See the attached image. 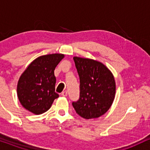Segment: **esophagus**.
Here are the masks:
<instances>
[{"label": "esophagus", "instance_id": "esophagus-1", "mask_svg": "<svg viewBox=\"0 0 150 150\" xmlns=\"http://www.w3.org/2000/svg\"><path fill=\"white\" fill-rule=\"evenodd\" d=\"M67 95H68V93H67V91H63L62 93V96H64V97L67 96Z\"/></svg>", "mask_w": 150, "mask_h": 150}]
</instances>
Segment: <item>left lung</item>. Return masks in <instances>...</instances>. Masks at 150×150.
<instances>
[{"mask_svg":"<svg viewBox=\"0 0 150 150\" xmlns=\"http://www.w3.org/2000/svg\"><path fill=\"white\" fill-rule=\"evenodd\" d=\"M74 60L80 79V98L72 105L83 118H98L113 103L116 88L114 76L100 62L79 57H74Z\"/></svg>","mask_w":150,"mask_h":150,"instance_id":"obj_1","label":"left lung"}]
</instances>
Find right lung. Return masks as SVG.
Here are the masks:
<instances>
[{
	"instance_id": "right-lung-1",
	"label": "right lung",
	"mask_w": 150,
	"mask_h": 150,
	"mask_svg": "<svg viewBox=\"0 0 150 150\" xmlns=\"http://www.w3.org/2000/svg\"><path fill=\"white\" fill-rule=\"evenodd\" d=\"M64 57L63 54L42 55L33 60L20 76L17 86L19 101L35 115L47 111L54 99L56 77L54 69Z\"/></svg>"
}]
</instances>
